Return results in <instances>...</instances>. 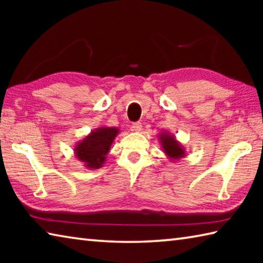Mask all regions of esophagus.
I'll use <instances>...</instances> for the list:
<instances>
[{
  "label": "esophagus",
  "instance_id": "1",
  "mask_svg": "<svg viewBox=\"0 0 263 263\" xmlns=\"http://www.w3.org/2000/svg\"><path fill=\"white\" fill-rule=\"evenodd\" d=\"M141 127H142V126H141V123H139V122H138V123H133L132 126H131V130L135 131V132H140V131L142 130Z\"/></svg>",
  "mask_w": 263,
  "mask_h": 263
}]
</instances>
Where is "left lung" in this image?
Wrapping results in <instances>:
<instances>
[{
  "mask_svg": "<svg viewBox=\"0 0 263 263\" xmlns=\"http://www.w3.org/2000/svg\"><path fill=\"white\" fill-rule=\"evenodd\" d=\"M158 138L164 155H166L169 160L179 161L180 159L185 157L186 151L184 148V146L176 139V137L174 135H171L169 132L162 131L159 133Z\"/></svg>",
  "mask_w": 263,
  "mask_h": 263,
  "instance_id": "8db88e82",
  "label": "left lung"
}]
</instances>
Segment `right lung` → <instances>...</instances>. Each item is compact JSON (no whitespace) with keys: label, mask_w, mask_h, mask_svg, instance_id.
I'll list each match as a JSON object with an SVG mask.
<instances>
[{"label":"right lung","mask_w":263,"mask_h":263,"mask_svg":"<svg viewBox=\"0 0 263 263\" xmlns=\"http://www.w3.org/2000/svg\"><path fill=\"white\" fill-rule=\"evenodd\" d=\"M119 128L112 126H100L84 136L74 146V154L79 161L83 162L87 169H99L103 167L106 155L110 152L115 138L118 136Z\"/></svg>","instance_id":"obj_1"}]
</instances>
